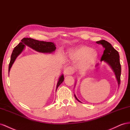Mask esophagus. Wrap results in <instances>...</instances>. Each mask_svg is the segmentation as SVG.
Returning <instances> with one entry per match:
<instances>
[{
  "label": "esophagus",
  "instance_id": "obj_1",
  "mask_svg": "<svg viewBox=\"0 0 130 130\" xmlns=\"http://www.w3.org/2000/svg\"><path fill=\"white\" fill-rule=\"evenodd\" d=\"M74 70L71 66H68L64 69V73L65 75H69L73 73Z\"/></svg>",
  "mask_w": 130,
  "mask_h": 130
}]
</instances>
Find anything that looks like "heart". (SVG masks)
Returning a JSON list of instances; mask_svg holds the SVG:
<instances>
[{
	"label": "heart",
	"instance_id": "heart-1",
	"mask_svg": "<svg viewBox=\"0 0 130 130\" xmlns=\"http://www.w3.org/2000/svg\"><path fill=\"white\" fill-rule=\"evenodd\" d=\"M71 57L77 61H81L79 67L87 69L94 64L97 58V53L90 47L82 46L70 53Z\"/></svg>",
	"mask_w": 130,
	"mask_h": 130
}]
</instances>
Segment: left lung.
I'll return each mask as SVG.
<instances>
[{
    "label": "left lung",
    "mask_w": 130,
    "mask_h": 130,
    "mask_svg": "<svg viewBox=\"0 0 130 130\" xmlns=\"http://www.w3.org/2000/svg\"><path fill=\"white\" fill-rule=\"evenodd\" d=\"M96 43L101 44L105 48V50L103 51V53L101 58V61L104 60L107 62L111 66V68L113 70L114 72L116 74V78L118 80V85L119 86L120 83V76H121V65L120 63L119 54L118 52L114 48L110 43L107 42V41L102 40L96 42ZM99 64L96 65L98 66ZM75 97L78 101L81 102L79 101L75 95Z\"/></svg>",
    "instance_id": "1"
}]
</instances>
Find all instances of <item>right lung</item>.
Listing matches in <instances>:
<instances>
[{"label": "right lung", "instance_id": "right-lung-1", "mask_svg": "<svg viewBox=\"0 0 130 130\" xmlns=\"http://www.w3.org/2000/svg\"><path fill=\"white\" fill-rule=\"evenodd\" d=\"M25 45H27L31 48L33 50L42 53H52L54 51L55 48H56V47H55V45L53 42L41 41L35 40L31 38H23L21 40V42L17 46L14 47V48L12 51L9 66V73L13 63L14 62L18 55L23 50ZM64 75H62L59 78V81L57 83L56 88L57 89L58 87L60 86V84L64 81Z\"/></svg>", "mask_w": 130, "mask_h": 130}]
</instances>
